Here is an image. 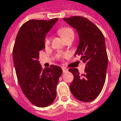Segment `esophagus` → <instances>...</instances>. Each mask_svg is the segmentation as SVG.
<instances>
[{"instance_id": "esophagus-1", "label": "esophagus", "mask_w": 121, "mask_h": 121, "mask_svg": "<svg viewBox=\"0 0 121 121\" xmlns=\"http://www.w3.org/2000/svg\"><path fill=\"white\" fill-rule=\"evenodd\" d=\"M62 69H63V73H65L66 72H67V69L65 68V67H62Z\"/></svg>"}]
</instances>
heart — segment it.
I'll list each match as a JSON object with an SVG mask.
<instances>
[{"label":"heart","instance_id":"obj_1","mask_svg":"<svg viewBox=\"0 0 121 121\" xmlns=\"http://www.w3.org/2000/svg\"><path fill=\"white\" fill-rule=\"evenodd\" d=\"M58 33L59 34L63 37V39L64 40H66L68 38H71V37H73L74 36V32L73 30L71 28V27H61L58 30ZM50 41H51V38L50 36H47L45 40H44V43H45V45H49L50 43ZM67 56V54L66 53H58L57 55H56V58L58 59H61V58H63L66 56Z\"/></svg>","mask_w":121,"mask_h":121}]
</instances>
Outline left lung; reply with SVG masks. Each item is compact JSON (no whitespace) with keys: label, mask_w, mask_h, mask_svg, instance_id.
Masks as SVG:
<instances>
[{"label":"left lung","mask_w":121,"mask_h":121,"mask_svg":"<svg viewBox=\"0 0 121 121\" xmlns=\"http://www.w3.org/2000/svg\"><path fill=\"white\" fill-rule=\"evenodd\" d=\"M63 20L77 31L79 43L75 56H81L86 63L81 75L78 69H69L73 75L70 90L76 99L90 102L99 95L106 78L108 58L105 38L98 27L86 18L72 16Z\"/></svg>","instance_id":"8db88e82"}]
</instances>
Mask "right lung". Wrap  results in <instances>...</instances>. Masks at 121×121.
Segmentation results:
<instances>
[{
	"label": "right lung",
	"instance_id": "1",
	"mask_svg": "<svg viewBox=\"0 0 121 121\" xmlns=\"http://www.w3.org/2000/svg\"><path fill=\"white\" fill-rule=\"evenodd\" d=\"M57 21L56 18L26 22L18 31L13 46V63L21 88L27 99L39 108L54 102L56 85L63 73L57 65L43 69L39 61L40 51L45 48L46 34Z\"/></svg>",
	"mask_w": 121,
	"mask_h": 121
}]
</instances>
